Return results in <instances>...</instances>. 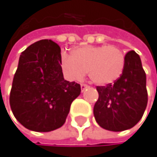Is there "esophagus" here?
I'll list each match as a JSON object with an SVG mask.
<instances>
[{"mask_svg": "<svg viewBox=\"0 0 157 157\" xmlns=\"http://www.w3.org/2000/svg\"><path fill=\"white\" fill-rule=\"evenodd\" d=\"M80 88H81V91H84L85 90V89H87V88H89V86L87 85V84H81L80 85Z\"/></svg>", "mask_w": 157, "mask_h": 157, "instance_id": "obj_1", "label": "esophagus"}]
</instances>
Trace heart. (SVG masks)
Returning <instances> with one entry per match:
<instances>
[{
	"instance_id": "obj_1",
	"label": "heart",
	"mask_w": 157,
	"mask_h": 157,
	"mask_svg": "<svg viewBox=\"0 0 157 157\" xmlns=\"http://www.w3.org/2000/svg\"><path fill=\"white\" fill-rule=\"evenodd\" d=\"M59 62L65 77L79 80L87 71L95 84L105 86L119 79L124 69L123 52L113 45H86L72 50L71 55L60 53Z\"/></svg>"
}]
</instances>
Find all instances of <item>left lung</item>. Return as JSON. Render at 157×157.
Listing matches in <instances>:
<instances>
[{"label": "left lung", "mask_w": 157, "mask_h": 157, "mask_svg": "<svg viewBox=\"0 0 157 157\" xmlns=\"http://www.w3.org/2000/svg\"><path fill=\"white\" fill-rule=\"evenodd\" d=\"M124 69L113 84L97 86L99 99L94 105L96 122L102 128L123 131L133 128L148 102L146 74L140 56L134 51L126 56Z\"/></svg>", "instance_id": "obj_1"}]
</instances>
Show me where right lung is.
Masks as SVG:
<instances>
[{
	"instance_id": "obj_1",
	"label": "right lung",
	"mask_w": 157,
	"mask_h": 157,
	"mask_svg": "<svg viewBox=\"0 0 157 157\" xmlns=\"http://www.w3.org/2000/svg\"><path fill=\"white\" fill-rule=\"evenodd\" d=\"M60 47L44 39L31 44L20 56L9 102L21 124L48 132L62 127L80 85L65 80L59 62Z\"/></svg>"
}]
</instances>
